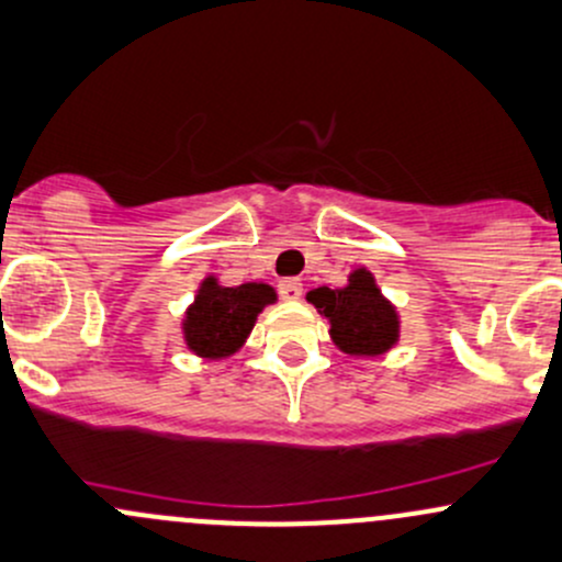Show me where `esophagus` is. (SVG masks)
I'll use <instances>...</instances> for the list:
<instances>
[{"label": "esophagus", "instance_id": "34e87169", "mask_svg": "<svg viewBox=\"0 0 562 562\" xmlns=\"http://www.w3.org/2000/svg\"><path fill=\"white\" fill-rule=\"evenodd\" d=\"M301 293H304V285H301V280H282L280 282V296L285 301H299Z\"/></svg>", "mask_w": 562, "mask_h": 562}]
</instances>
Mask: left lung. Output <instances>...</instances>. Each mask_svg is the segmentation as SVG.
<instances>
[{"mask_svg":"<svg viewBox=\"0 0 562 562\" xmlns=\"http://www.w3.org/2000/svg\"><path fill=\"white\" fill-rule=\"evenodd\" d=\"M306 301L330 323V339L347 356L374 358L398 341V312L376 288L369 269H356L345 288H315Z\"/></svg>","mask_w":562,"mask_h":562,"instance_id":"1","label":"left lung"}]
</instances>
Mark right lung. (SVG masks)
Returning <instances> with one entry per match:
<instances>
[{"label": "right lung", "instance_id": "add662e5", "mask_svg": "<svg viewBox=\"0 0 562 562\" xmlns=\"http://www.w3.org/2000/svg\"><path fill=\"white\" fill-rule=\"evenodd\" d=\"M274 301V288L263 282L223 288L215 277H206L182 321L188 350L210 360L234 356L256 326L258 312Z\"/></svg>", "mask_w": 562, "mask_h": 562}]
</instances>
